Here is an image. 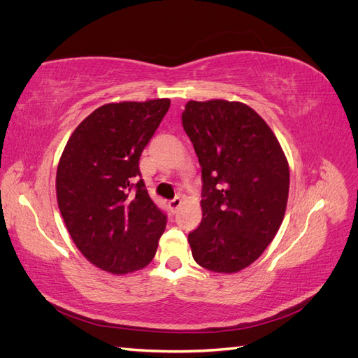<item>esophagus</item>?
Listing matches in <instances>:
<instances>
[{
	"label": "esophagus",
	"mask_w": 358,
	"mask_h": 358,
	"mask_svg": "<svg viewBox=\"0 0 358 358\" xmlns=\"http://www.w3.org/2000/svg\"><path fill=\"white\" fill-rule=\"evenodd\" d=\"M180 204H182V199H180V197L173 199V200L169 203V206H170L171 212H176V210L180 208Z\"/></svg>",
	"instance_id": "obj_1"
}]
</instances>
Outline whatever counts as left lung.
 <instances>
[{
  "label": "left lung",
  "instance_id": "obj_1",
  "mask_svg": "<svg viewBox=\"0 0 358 358\" xmlns=\"http://www.w3.org/2000/svg\"><path fill=\"white\" fill-rule=\"evenodd\" d=\"M182 125L199 157L203 218L188 234L196 263L216 273L252 264L282 224L289 167L276 136L241 101H188Z\"/></svg>",
  "mask_w": 358,
  "mask_h": 358
}]
</instances>
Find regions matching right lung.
Segmentation results:
<instances>
[{
    "label": "right lung",
    "mask_w": 358,
    "mask_h": 358,
    "mask_svg": "<svg viewBox=\"0 0 358 358\" xmlns=\"http://www.w3.org/2000/svg\"><path fill=\"white\" fill-rule=\"evenodd\" d=\"M170 107L169 99L109 103L74 129L57 170V200L74 245L113 275L146 267L166 215L140 179L138 159Z\"/></svg>",
    "instance_id": "obj_1"
}]
</instances>
